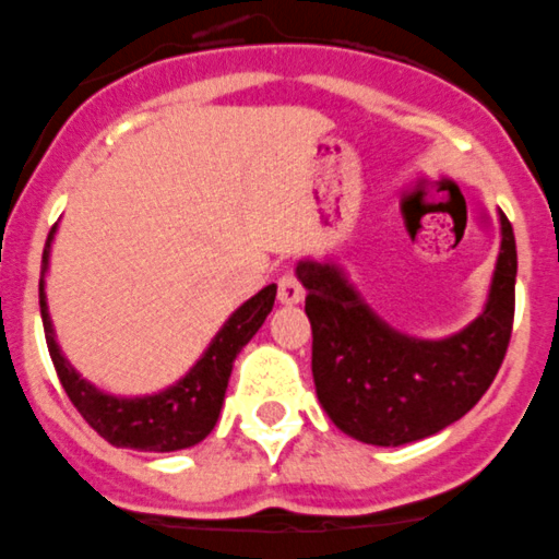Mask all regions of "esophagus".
Wrapping results in <instances>:
<instances>
[{"label": "esophagus", "mask_w": 559, "mask_h": 559, "mask_svg": "<svg viewBox=\"0 0 559 559\" xmlns=\"http://www.w3.org/2000/svg\"><path fill=\"white\" fill-rule=\"evenodd\" d=\"M276 296H280L283 305H299L305 299V288H301V283L294 274H283L276 280Z\"/></svg>", "instance_id": "obj_1"}]
</instances>
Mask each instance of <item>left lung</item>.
Returning a JSON list of instances; mask_svg holds the SVG:
<instances>
[{
  "mask_svg": "<svg viewBox=\"0 0 559 559\" xmlns=\"http://www.w3.org/2000/svg\"><path fill=\"white\" fill-rule=\"evenodd\" d=\"M499 222L485 310L440 341L388 326L335 263L296 265L313 326L316 393L337 429L371 447H402L460 421L483 399L507 355L515 313V235L504 213Z\"/></svg>",
  "mask_w": 559,
  "mask_h": 559,
  "instance_id": "1",
  "label": "left lung"
}]
</instances>
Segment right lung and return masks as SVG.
<instances>
[{
    "label": "right lung",
    "mask_w": 559,
    "mask_h": 559,
    "mask_svg": "<svg viewBox=\"0 0 559 559\" xmlns=\"http://www.w3.org/2000/svg\"><path fill=\"white\" fill-rule=\"evenodd\" d=\"M55 227L44 246V274L49 269V246H52ZM44 274H40L38 296H40V319H44L46 346L55 362V371L60 377V385L69 393L71 404L80 409V416L107 440L112 447L138 449V452H179V449L197 447L199 440L213 432L222 413L224 393H227L229 373L238 352L252 341L254 332L263 326L265 316L271 313L276 299V285H265L260 294L243 305L224 321L218 335L210 341L204 355L197 366L174 382L171 388L152 396H112L99 391L88 380L71 368V362L60 355V346L55 341V326L49 319L44 294Z\"/></svg>",
    "instance_id": "right-lung-1"
}]
</instances>
